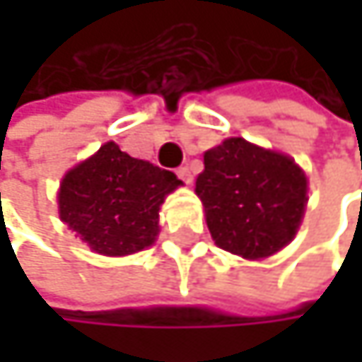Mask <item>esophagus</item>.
I'll return each mask as SVG.
<instances>
[{"instance_id": "esophagus-1", "label": "esophagus", "mask_w": 362, "mask_h": 362, "mask_svg": "<svg viewBox=\"0 0 362 362\" xmlns=\"http://www.w3.org/2000/svg\"><path fill=\"white\" fill-rule=\"evenodd\" d=\"M176 176H178L182 182H186V184H190V182H192V174H190V170H188V168H178V170H176Z\"/></svg>"}]
</instances>
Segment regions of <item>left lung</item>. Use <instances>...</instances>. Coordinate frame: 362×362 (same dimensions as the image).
I'll list each match as a JSON object with an SVG mask.
<instances>
[{
  "instance_id": "obj_1",
  "label": "left lung",
  "mask_w": 362,
  "mask_h": 362,
  "mask_svg": "<svg viewBox=\"0 0 362 362\" xmlns=\"http://www.w3.org/2000/svg\"><path fill=\"white\" fill-rule=\"evenodd\" d=\"M197 194L218 247L250 259L285 247L306 207V176L285 155L228 138L203 157Z\"/></svg>"
}]
</instances>
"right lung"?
Here are the masks:
<instances>
[{"instance_id":"obj_1","label":"right lung","mask_w":362,"mask_h":362,"mask_svg":"<svg viewBox=\"0 0 362 362\" xmlns=\"http://www.w3.org/2000/svg\"><path fill=\"white\" fill-rule=\"evenodd\" d=\"M180 184L172 172L107 142L64 176L58 194L60 220L103 255L140 252L153 245L159 207Z\"/></svg>"}]
</instances>
